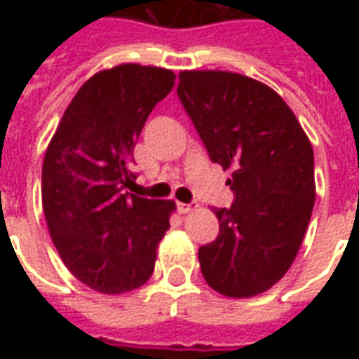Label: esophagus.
Here are the masks:
<instances>
[{
  "label": "esophagus",
  "mask_w": 359,
  "mask_h": 359,
  "mask_svg": "<svg viewBox=\"0 0 359 359\" xmlns=\"http://www.w3.org/2000/svg\"><path fill=\"white\" fill-rule=\"evenodd\" d=\"M177 210H179L180 213H188V211H192V203L179 202V203H177Z\"/></svg>",
  "instance_id": "obj_1"
}]
</instances>
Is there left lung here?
Instances as JSON below:
<instances>
[{"label": "left lung", "mask_w": 359, "mask_h": 359, "mask_svg": "<svg viewBox=\"0 0 359 359\" xmlns=\"http://www.w3.org/2000/svg\"><path fill=\"white\" fill-rule=\"evenodd\" d=\"M180 102L211 161L233 169V205L213 210L217 238L198 250L205 283L250 298L285 277L316 202L313 148L285 100L250 76L182 71Z\"/></svg>", "instance_id": "obj_1"}]
</instances>
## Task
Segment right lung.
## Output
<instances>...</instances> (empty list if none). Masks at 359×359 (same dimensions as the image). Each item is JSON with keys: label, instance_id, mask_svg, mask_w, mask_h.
I'll return each mask as SVG.
<instances>
[{"label": "right lung", "instance_id": "add662e5", "mask_svg": "<svg viewBox=\"0 0 359 359\" xmlns=\"http://www.w3.org/2000/svg\"><path fill=\"white\" fill-rule=\"evenodd\" d=\"M175 86L161 67L125 63L95 73L76 92L42 167V205L59 256L81 283L123 294L154 273L172 200L125 192L146 118Z\"/></svg>", "mask_w": 359, "mask_h": 359}]
</instances>
